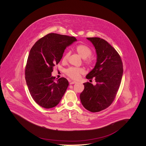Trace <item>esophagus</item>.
<instances>
[{
    "label": "esophagus",
    "mask_w": 146,
    "mask_h": 146,
    "mask_svg": "<svg viewBox=\"0 0 146 146\" xmlns=\"http://www.w3.org/2000/svg\"><path fill=\"white\" fill-rule=\"evenodd\" d=\"M76 83H77V82H75V81H70V85H71V84H74Z\"/></svg>",
    "instance_id": "esophagus-1"
}]
</instances>
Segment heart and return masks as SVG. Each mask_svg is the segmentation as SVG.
Here are the masks:
<instances>
[{
	"mask_svg": "<svg viewBox=\"0 0 146 146\" xmlns=\"http://www.w3.org/2000/svg\"><path fill=\"white\" fill-rule=\"evenodd\" d=\"M76 50L78 55L84 59V63L88 67H91L94 64V60L91 58L92 55V50L86 45L79 44L77 45L76 48ZM70 52H66L63 57L62 60L63 62H66L68 60ZM66 74L72 79L77 80L78 79L81 74L84 73V70L82 68L76 67H70L66 71Z\"/></svg>",
	"mask_w": 146,
	"mask_h": 146,
	"instance_id": "heart-1",
	"label": "heart"
}]
</instances>
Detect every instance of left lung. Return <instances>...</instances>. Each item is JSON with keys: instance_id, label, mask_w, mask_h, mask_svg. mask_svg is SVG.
<instances>
[{"instance_id": "obj_1", "label": "left lung", "mask_w": 146, "mask_h": 146, "mask_svg": "<svg viewBox=\"0 0 146 146\" xmlns=\"http://www.w3.org/2000/svg\"><path fill=\"white\" fill-rule=\"evenodd\" d=\"M96 51L97 62L94 68L86 76L96 84L84 83V89L80 95L84 107L91 112H98L113 103L118 92L123 73V64L118 52L104 39L87 38Z\"/></svg>"}]
</instances>
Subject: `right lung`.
I'll list each match as a JSON object with an SVG mask.
<instances>
[{"mask_svg":"<svg viewBox=\"0 0 146 146\" xmlns=\"http://www.w3.org/2000/svg\"><path fill=\"white\" fill-rule=\"evenodd\" d=\"M76 40L74 36L49 33L38 40L31 49L25 79L31 96L42 107H55L67 90L69 85L67 79H55L51 73L62 58L66 47Z\"/></svg>","mask_w":146,"mask_h":146,"instance_id":"right-lung-1","label":"right lung"}]
</instances>
